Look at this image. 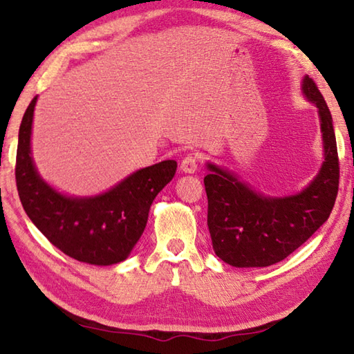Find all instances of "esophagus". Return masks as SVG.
Returning <instances> with one entry per match:
<instances>
[{
    "instance_id": "esophagus-1",
    "label": "esophagus",
    "mask_w": 354,
    "mask_h": 354,
    "mask_svg": "<svg viewBox=\"0 0 354 354\" xmlns=\"http://www.w3.org/2000/svg\"><path fill=\"white\" fill-rule=\"evenodd\" d=\"M198 169V155L189 153L183 158L181 161V170L184 173H195Z\"/></svg>"
}]
</instances>
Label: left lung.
I'll return each instance as SVG.
<instances>
[{
  "mask_svg": "<svg viewBox=\"0 0 354 354\" xmlns=\"http://www.w3.org/2000/svg\"><path fill=\"white\" fill-rule=\"evenodd\" d=\"M304 95L319 110L325 161L306 190L287 198H266L225 170L209 164L204 178L213 250L233 267H268L299 248L335 207L339 156L333 120L316 82L306 76Z\"/></svg>",
  "mask_w": 354,
  "mask_h": 354,
  "instance_id": "left-lung-1",
  "label": "left lung"
}]
</instances>
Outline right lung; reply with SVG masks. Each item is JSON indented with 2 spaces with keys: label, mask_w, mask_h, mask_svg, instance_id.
<instances>
[{
  "label": "right lung",
  "mask_w": 354,
  "mask_h": 354,
  "mask_svg": "<svg viewBox=\"0 0 354 354\" xmlns=\"http://www.w3.org/2000/svg\"><path fill=\"white\" fill-rule=\"evenodd\" d=\"M37 96L19 126L15 179L27 216L52 244L71 258L93 266L124 261L147 224L150 205L175 176L176 161L138 170L104 195L67 198L48 187L35 170L30 131Z\"/></svg>",
  "instance_id": "right-lung-1"
}]
</instances>
